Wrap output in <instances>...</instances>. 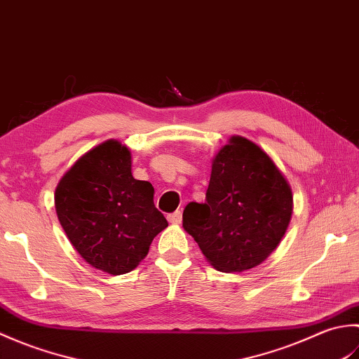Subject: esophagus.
Listing matches in <instances>:
<instances>
[{
	"instance_id": "obj_1",
	"label": "esophagus",
	"mask_w": 359,
	"mask_h": 359,
	"mask_svg": "<svg viewBox=\"0 0 359 359\" xmlns=\"http://www.w3.org/2000/svg\"><path fill=\"white\" fill-rule=\"evenodd\" d=\"M168 220L171 224H180L182 222V211H174L171 215H168Z\"/></svg>"
}]
</instances>
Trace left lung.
<instances>
[{"label": "left lung", "mask_w": 359, "mask_h": 359, "mask_svg": "<svg viewBox=\"0 0 359 359\" xmlns=\"http://www.w3.org/2000/svg\"><path fill=\"white\" fill-rule=\"evenodd\" d=\"M292 211V189L278 166L234 135L212 160L205 203L187 205L184 228L216 270L243 271L279 245Z\"/></svg>", "instance_id": "1"}]
</instances>
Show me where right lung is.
<instances>
[{"label":"right lung","instance_id":"add662e5","mask_svg":"<svg viewBox=\"0 0 359 359\" xmlns=\"http://www.w3.org/2000/svg\"><path fill=\"white\" fill-rule=\"evenodd\" d=\"M60 224L80 256L109 274L134 270L168 222L154 188L131 172V152L108 140L80 157L55 189Z\"/></svg>","mask_w":359,"mask_h":359}]
</instances>
